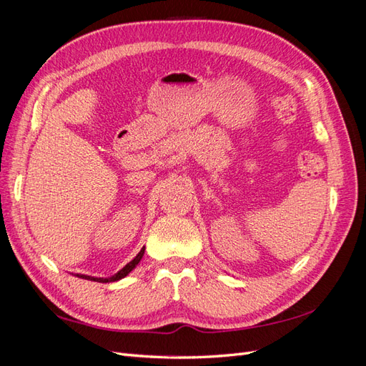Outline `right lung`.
<instances>
[{"instance_id": "obj_1", "label": "right lung", "mask_w": 366, "mask_h": 366, "mask_svg": "<svg viewBox=\"0 0 366 366\" xmlns=\"http://www.w3.org/2000/svg\"><path fill=\"white\" fill-rule=\"evenodd\" d=\"M143 253H145V247H143L139 253H137V257L132 259L131 262H128L124 269L122 270H119L116 274H113V276H109V278H94V276H86V274H77L79 276V278H82V280H90V281H96V282H114V281H119V280H122V278H125V276L136 267V265L140 262V259H142V257H143Z\"/></svg>"}]
</instances>
